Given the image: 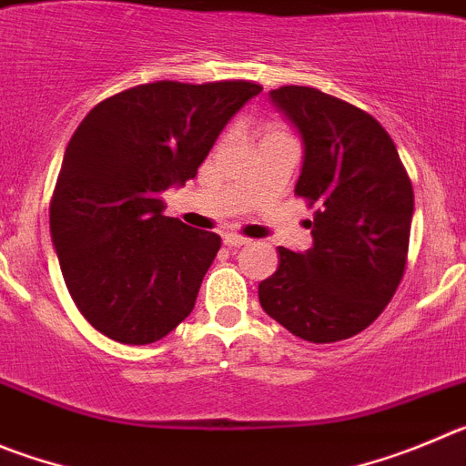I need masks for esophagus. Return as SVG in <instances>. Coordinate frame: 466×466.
<instances>
[{
  "label": "esophagus",
  "instance_id": "obj_1",
  "mask_svg": "<svg viewBox=\"0 0 466 466\" xmlns=\"http://www.w3.org/2000/svg\"><path fill=\"white\" fill-rule=\"evenodd\" d=\"M223 241L228 248H238V246H246V243H248V238L241 237V234L229 232V234H223Z\"/></svg>",
  "mask_w": 466,
  "mask_h": 466
}]
</instances>
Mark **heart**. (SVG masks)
Returning a JSON list of instances; mask_svg holds the SVG:
<instances>
[{
    "instance_id": "obj_1",
    "label": "heart",
    "mask_w": 466,
    "mask_h": 466,
    "mask_svg": "<svg viewBox=\"0 0 466 466\" xmlns=\"http://www.w3.org/2000/svg\"><path fill=\"white\" fill-rule=\"evenodd\" d=\"M276 134H288V132H283V129H280V127H271L267 137H276Z\"/></svg>"
}]
</instances>
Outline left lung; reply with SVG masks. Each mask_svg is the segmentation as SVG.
I'll return each mask as SVG.
<instances>
[{
    "mask_svg": "<svg viewBox=\"0 0 466 466\" xmlns=\"http://www.w3.org/2000/svg\"><path fill=\"white\" fill-rule=\"evenodd\" d=\"M271 102L304 141L295 195L313 211V248H279L259 304L295 337L332 343L367 329L400 288L409 258L413 187L383 125L362 108L306 86Z\"/></svg>",
    "mask_w": 466,
    "mask_h": 466,
    "instance_id": "left-lung-1",
    "label": "left lung"
}]
</instances>
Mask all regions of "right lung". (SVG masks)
Listing matches in <instances>:
<instances>
[{
	"label": "right lung",
	"instance_id": "add662e5",
	"mask_svg": "<svg viewBox=\"0 0 466 466\" xmlns=\"http://www.w3.org/2000/svg\"><path fill=\"white\" fill-rule=\"evenodd\" d=\"M253 81H155L106 97L65 150L50 237L66 290L97 332L160 341L195 309L220 237L165 216L162 192L186 186Z\"/></svg>",
	"mask_w": 466,
	"mask_h": 466
}]
</instances>
